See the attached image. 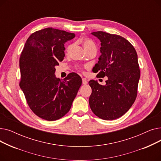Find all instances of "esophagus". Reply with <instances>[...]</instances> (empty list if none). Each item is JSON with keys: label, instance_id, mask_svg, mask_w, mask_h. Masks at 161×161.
Instances as JSON below:
<instances>
[{"label": "esophagus", "instance_id": "1", "mask_svg": "<svg viewBox=\"0 0 161 161\" xmlns=\"http://www.w3.org/2000/svg\"><path fill=\"white\" fill-rule=\"evenodd\" d=\"M82 83L84 84V85H86L87 83V80L86 78H82Z\"/></svg>", "mask_w": 161, "mask_h": 161}]
</instances>
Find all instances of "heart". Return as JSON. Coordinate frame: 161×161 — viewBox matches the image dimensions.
Masks as SVG:
<instances>
[{"instance_id": "heart-1", "label": "heart", "mask_w": 161, "mask_h": 161, "mask_svg": "<svg viewBox=\"0 0 161 161\" xmlns=\"http://www.w3.org/2000/svg\"><path fill=\"white\" fill-rule=\"evenodd\" d=\"M80 42L86 52H87V51L92 49H96V46H95L94 42L89 38H83L80 40ZM73 47H74V44H70L68 46V47L66 48V52L69 53L72 50Z\"/></svg>"}]
</instances>
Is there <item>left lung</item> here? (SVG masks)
<instances>
[{"label":"left lung","mask_w":161,"mask_h":161,"mask_svg":"<svg viewBox=\"0 0 161 161\" xmlns=\"http://www.w3.org/2000/svg\"><path fill=\"white\" fill-rule=\"evenodd\" d=\"M100 41V53L95 66L99 77H108L102 86L92 80L89 103L92 112L104 120L123 115L137 96L140 72L137 53L125 38L103 31L91 32Z\"/></svg>","instance_id":"left-lung-1"}]
</instances>
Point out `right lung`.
<instances>
[{"label": "right lung", "instance_id": "obj_1", "mask_svg": "<svg viewBox=\"0 0 161 161\" xmlns=\"http://www.w3.org/2000/svg\"><path fill=\"white\" fill-rule=\"evenodd\" d=\"M75 34L53 28L42 29L27 39L19 59V86L31 110L47 121H55L69 112L81 85L72 72L63 80L56 78L55 66L64 57V44Z\"/></svg>", "mask_w": 161, "mask_h": 161}]
</instances>
